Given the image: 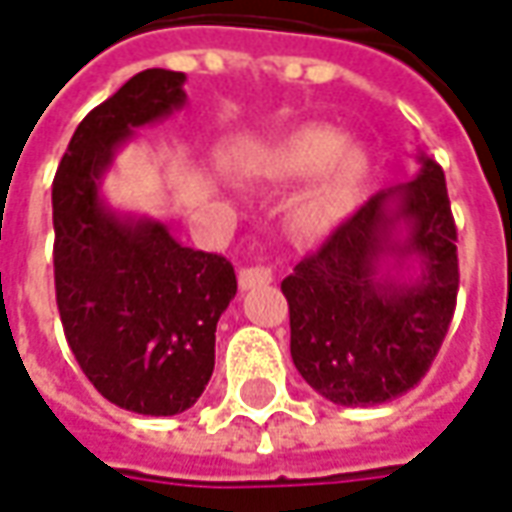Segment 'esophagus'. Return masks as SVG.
<instances>
[{
  "label": "esophagus",
  "mask_w": 512,
  "mask_h": 512,
  "mask_svg": "<svg viewBox=\"0 0 512 512\" xmlns=\"http://www.w3.org/2000/svg\"><path fill=\"white\" fill-rule=\"evenodd\" d=\"M238 283H241L243 291L257 288V285H269L271 269H266V266H246V269H241V274H238Z\"/></svg>",
  "instance_id": "obj_1"
}]
</instances>
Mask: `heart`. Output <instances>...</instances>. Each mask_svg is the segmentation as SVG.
I'll list each match as a JSON object with an SVG mask.
<instances>
[{
	"label": "heart",
	"mask_w": 512,
	"mask_h": 512,
	"mask_svg": "<svg viewBox=\"0 0 512 512\" xmlns=\"http://www.w3.org/2000/svg\"><path fill=\"white\" fill-rule=\"evenodd\" d=\"M255 173L274 184L311 179L297 198L291 221L308 238H322L339 229L353 215L370 179V154L344 142L328 125H305L274 142L257 159Z\"/></svg>",
	"instance_id": "heart-1"
}]
</instances>
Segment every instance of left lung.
<instances>
[{
    "label": "left lung",
    "mask_w": 512,
    "mask_h": 512,
    "mask_svg": "<svg viewBox=\"0 0 512 512\" xmlns=\"http://www.w3.org/2000/svg\"><path fill=\"white\" fill-rule=\"evenodd\" d=\"M412 182L375 193L283 280L291 358L322 398L375 406L429 373L460 269L446 176L417 154Z\"/></svg>",
    "instance_id": "1"
}]
</instances>
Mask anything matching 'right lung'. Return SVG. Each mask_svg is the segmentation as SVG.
<instances>
[{
  "instance_id": "1",
  "label": "right lung",
  "mask_w": 512,
  "mask_h": 512,
  "mask_svg": "<svg viewBox=\"0 0 512 512\" xmlns=\"http://www.w3.org/2000/svg\"><path fill=\"white\" fill-rule=\"evenodd\" d=\"M184 72L145 69L92 109L52 182L55 300L66 342L120 409L168 417L210 384L215 328L238 291L227 257L182 246L165 224L120 212L103 193L142 125L184 109Z\"/></svg>"
}]
</instances>
